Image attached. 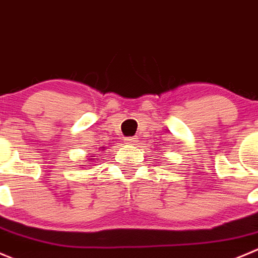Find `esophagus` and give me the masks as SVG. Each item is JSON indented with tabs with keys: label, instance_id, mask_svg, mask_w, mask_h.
I'll return each mask as SVG.
<instances>
[{
	"label": "esophagus",
	"instance_id": "34e87169",
	"mask_svg": "<svg viewBox=\"0 0 258 258\" xmlns=\"http://www.w3.org/2000/svg\"><path fill=\"white\" fill-rule=\"evenodd\" d=\"M137 140H139L137 137H128V139H126L124 141H126L127 144H130V145H136L137 142H139Z\"/></svg>",
	"mask_w": 258,
	"mask_h": 258
}]
</instances>
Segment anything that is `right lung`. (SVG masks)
Segmentation results:
<instances>
[{
  "label": "right lung",
  "mask_w": 258,
  "mask_h": 258,
  "mask_svg": "<svg viewBox=\"0 0 258 258\" xmlns=\"http://www.w3.org/2000/svg\"><path fill=\"white\" fill-rule=\"evenodd\" d=\"M101 149H102V147H101ZM92 157H93V156H92ZM92 157H91V159H89V161H94V160H96V159H92Z\"/></svg>",
  "instance_id": "obj_1"
}]
</instances>
